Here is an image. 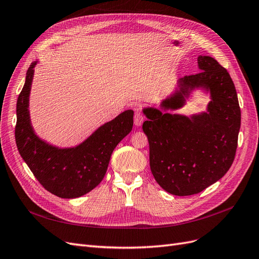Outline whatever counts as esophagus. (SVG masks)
I'll return each mask as SVG.
<instances>
[{
  "instance_id": "esophagus-1",
  "label": "esophagus",
  "mask_w": 259,
  "mask_h": 259,
  "mask_svg": "<svg viewBox=\"0 0 259 259\" xmlns=\"http://www.w3.org/2000/svg\"><path fill=\"white\" fill-rule=\"evenodd\" d=\"M144 121V116L140 111H137L135 114V124L137 127H140Z\"/></svg>"
}]
</instances>
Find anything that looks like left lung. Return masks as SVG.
I'll list each match as a JSON object with an SVG mask.
<instances>
[{"mask_svg": "<svg viewBox=\"0 0 259 259\" xmlns=\"http://www.w3.org/2000/svg\"><path fill=\"white\" fill-rule=\"evenodd\" d=\"M197 61L201 72L179 78L159 108L142 110L152 173L174 196L198 194L221 180L238 145L241 111L235 84L214 58L199 56ZM196 90L210 96L205 111L189 116L167 112L184 107Z\"/></svg>", "mask_w": 259, "mask_h": 259, "instance_id": "obj_1", "label": "left lung"}]
</instances>
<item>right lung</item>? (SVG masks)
Wrapping results in <instances>:
<instances>
[{
	"label": "right lung",
	"instance_id": "add662e5",
	"mask_svg": "<svg viewBox=\"0 0 259 259\" xmlns=\"http://www.w3.org/2000/svg\"><path fill=\"white\" fill-rule=\"evenodd\" d=\"M38 62L31 63L17 100L16 144L23 161L46 190L64 199L78 198L103 180L115 147L132 130L133 111H124L103 123L77 145L51 144L35 133L29 111L34 68Z\"/></svg>",
	"mask_w": 259,
	"mask_h": 259
}]
</instances>
